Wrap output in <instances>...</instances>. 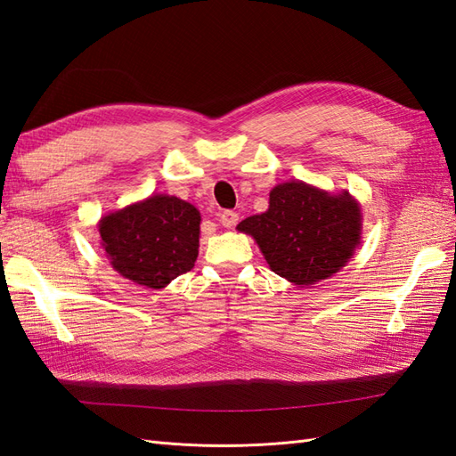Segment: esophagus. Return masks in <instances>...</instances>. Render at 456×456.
<instances>
[{"instance_id": "esophagus-1", "label": "esophagus", "mask_w": 456, "mask_h": 456, "mask_svg": "<svg viewBox=\"0 0 456 456\" xmlns=\"http://www.w3.org/2000/svg\"><path fill=\"white\" fill-rule=\"evenodd\" d=\"M218 220H220V224H223V226L232 228V226L238 224L240 215L236 211H223V213L218 215Z\"/></svg>"}]
</instances>
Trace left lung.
Returning a JSON list of instances; mask_svg holds the SVG:
<instances>
[{"label": "left lung", "mask_w": 456, "mask_h": 456, "mask_svg": "<svg viewBox=\"0 0 456 456\" xmlns=\"http://www.w3.org/2000/svg\"><path fill=\"white\" fill-rule=\"evenodd\" d=\"M238 230L251 233L275 273L312 285L346 265L360 243L362 213L348 194L295 181L275 186L268 211L241 220Z\"/></svg>", "instance_id": "obj_1"}]
</instances>
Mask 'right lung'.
<instances>
[{
  "label": "right lung",
  "instance_id": "right-lung-1",
  "mask_svg": "<svg viewBox=\"0 0 456 456\" xmlns=\"http://www.w3.org/2000/svg\"><path fill=\"white\" fill-rule=\"evenodd\" d=\"M200 213L175 196H151L106 215L99 232L112 266L134 283L163 289L194 268Z\"/></svg>",
  "mask_w": 456,
  "mask_h": 456
}]
</instances>
